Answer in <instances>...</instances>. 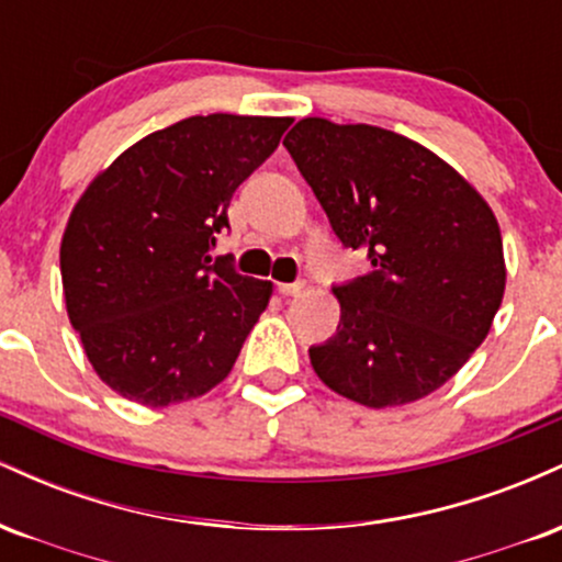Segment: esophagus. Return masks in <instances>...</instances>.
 I'll use <instances>...</instances> for the list:
<instances>
[{
	"label": "esophagus",
	"instance_id": "esophagus-1",
	"mask_svg": "<svg viewBox=\"0 0 562 562\" xmlns=\"http://www.w3.org/2000/svg\"><path fill=\"white\" fill-rule=\"evenodd\" d=\"M303 290H306V282H282L280 285L282 295H303Z\"/></svg>",
	"mask_w": 562,
	"mask_h": 562
}]
</instances>
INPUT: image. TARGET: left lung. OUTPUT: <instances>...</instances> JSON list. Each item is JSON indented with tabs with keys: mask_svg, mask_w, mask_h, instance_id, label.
<instances>
[{
	"mask_svg": "<svg viewBox=\"0 0 562 562\" xmlns=\"http://www.w3.org/2000/svg\"><path fill=\"white\" fill-rule=\"evenodd\" d=\"M282 145L372 272L335 285L338 333L314 372L364 406L417 402L483 344L505 293L499 224L449 164L380 126L301 119Z\"/></svg>",
	"mask_w": 562,
	"mask_h": 562,
	"instance_id": "obj_1",
	"label": "left lung"
}]
</instances>
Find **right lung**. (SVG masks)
I'll list each match as a JSON object with an SVG mask.
<instances>
[{"instance_id": "right-lung-1", "label": "right lung", "mask_w": 562, "mask_h": 562, "mask_svg": "<svg viewBox=\"0 0 562 562\" xmlns=\"http://www.w3.org/2000/svg\"><path fill=\"white\" fill-rule=\"evenodd\" d=\"M288 126L192 115L121 153L76 203L60 245L68 317L97 375L128 402H187L229 375L272 282L211 248L235 190Z\"/></svg>"}]
</instances>
